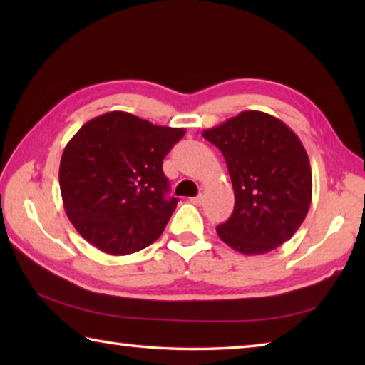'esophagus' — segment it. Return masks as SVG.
<instances>
[{
    "label": "esophagus",
    "mask_w": 365,
    "mask_h": 365,
    "mask_svg": "<svg viewBox=\"0 0 365 365\" xmlns=\"http://www.w3.org/2000/svg\"><path fill=\"white\" fill-rule=\"evenodd\" d=\"M202 200H205V197H202V195H197V196H195V197H191L190 201L193 202V205H201Z\"/></svg>",
    "instance_id": "34e87169"
}]
</instances>
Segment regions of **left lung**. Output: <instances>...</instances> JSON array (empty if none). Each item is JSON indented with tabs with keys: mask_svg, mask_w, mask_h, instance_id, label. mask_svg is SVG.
I'll return each instance as SVG.
<instances>
[{
	"mask_svg": "<svg viewBox=\"0 0 365 365\" xmlns=\"http://www.w3.org/2000/svg\"><path fill=\"white\" fill-rule=\"evenodd\" d=\"M227 163L235 191L222 242L242 255H264L288 242L306 219L312 172L296 133L277 117L243 110L202 132Z\"/></svg>",
	"mask_w": 365,
	"mask_h": 365,
	"instance_id": "8db88e82",
	"label": "left lung"
}]
</instances>
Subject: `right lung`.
Listing matches in <instances>:
<instances>
[{
  "label": "right lung",
  "instance_id": "1",
  "mask_svg": "<svg viewBox=\"0 0 365 365\" xmlns=\"http://www.w3.org/2000/svg\"><path fill=\"white\" fill-rule=\"evenodd\" d=\"M185 128L154 125L113 110L91 119L66 145L59 187L72 225L95 248L125 256L160 237L175 211L163 159Z\"/></svg>",
  "mask_w": 365,
  "mask_h": 365
}]
</instances>
